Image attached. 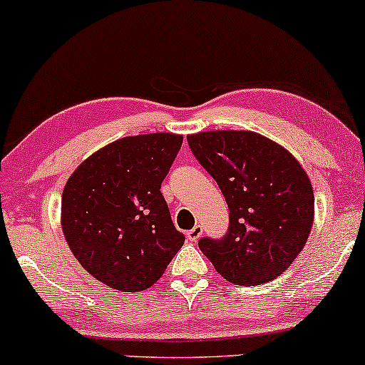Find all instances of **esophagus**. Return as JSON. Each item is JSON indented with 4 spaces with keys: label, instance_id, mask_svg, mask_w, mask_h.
I'll return each instance as SVG.
<instances>
[{
    "label": "esophagus",
    "instance_id": "esophagus-1",
    "mask_svg": "<svg viewBox=\"0 0 365 365\" xmlns=\"http://www.w3.org/2000/svg\"><path fill=\"white\" fill-rule=\"evenodd\" d=\"M200 237H202V226H200V225H195L194 228L188 230V232H187V238L190 242H197Z\"/></svg>",
    "mask_w": 365,
    "mask_h": 365
}]
</instances>
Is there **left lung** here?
Listing matches in <instances>:
<instances>
[{
    "label": "left lung",
    "instance_id": "left-lung-1",
    "mask_svg": "<svg viewBox=\"0 0 365 365\" xmlns=\"http://www.w3.org/2000/svg\"><path fill=\"white\" fill-rule=\"evenodd\" d=\"M187 140L230 209L226 237L200 238L202 254L237 284L254 287L284 273L314 223V190L302 165L278 142L250 130H207Z\"/></svg>",
    "mask_w": 365,
    "mask_h": 365
}]
</instances>
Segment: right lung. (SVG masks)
Returning <instances> with one entry per match:
<instances>
[{"instance_id":"1","label":"right lung","mask_w":365,"mask_h":365,"mask_svg":"<svg viewBox=\"0 0 365 365\" xmlns=\"http://www.w3.org/2000/svg\"><path fill=\"white\" fill-rule=\"evenodd\" d=\"M182 142L171 132L121 137L83 159L65 183L66 244L83 269L110 288L153 287L185 242L161 194Z\"/></svg>"}]
</instances>
